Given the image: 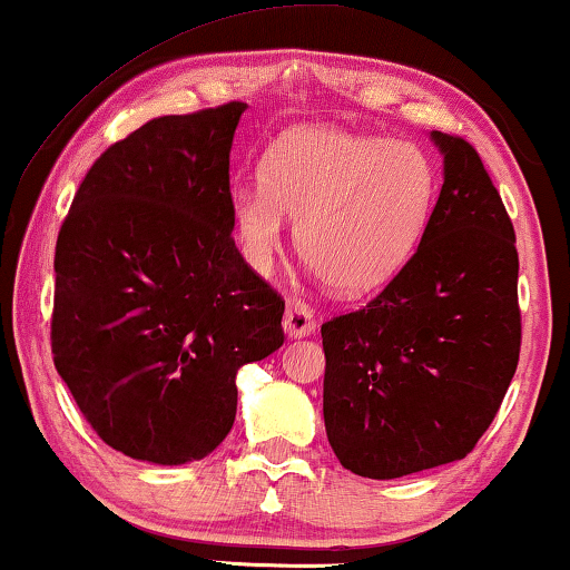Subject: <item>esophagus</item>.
<instances>
[{
  "label": "esophagus",
  "mask_w": 570,
  "mask_h": 570,
  "mask_svg": "<svg viewBox=\"0 0 570 570\" xmlns=\"http://www.w3.org/2000/svg\"><path fill=\"white\" fill-rule=\"evenodd\" d=\"M283 330L291 340H301V337H308V334H314L316 332L314 311H311L306 303L291 298V301H287V308H285Z\"/></svg>",
  "instance_id": "obj_1"
}]
</instances>
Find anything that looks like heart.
Instances as JSON below:
<instances>
[{
    "mask_svg": "<svg viewBox=\"0 0 570 570\" xmlns=\"http://www.w3.org/2000/svg\"><path fill=\"white\" fill-rule=\"evenodd\" d=\"M435 189L431 155L415 142L301 127L272 147L262 186L233 194V230L246 262L269 272L291 217L301 259L326 285L371 293L400 275L423 244Z\"/></svg>",
    "mask_w": 570,
    "mask_h": 570,
    "instance_id": "heart-1",
    "label": "heart"
}]
</instances>
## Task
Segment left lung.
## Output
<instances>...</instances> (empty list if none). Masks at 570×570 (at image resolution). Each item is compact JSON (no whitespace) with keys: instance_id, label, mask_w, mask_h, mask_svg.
Instances as JSON below:
<instances>
[{"instance_id":"obj_1","label":"left lung","mask_w":570,"mask_h":570,"mask_svg":"<svg viewBox=\"0 0 570 570\" xmlns=\"http://www.w3.org/2000/svg\"><path fill=\"white\" fill-rule=\"evenodd\" d=\"M428 137L443 186L423 244L368 306L322 326L326 439L371 480L464 459L519 363V254L501 194L470 142Z\"/></svg>"}]
</instances>
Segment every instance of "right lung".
Here are the masks:
<instances>
[{"label":"right lung","mask_w":570,"mask_h":570,"mask_svg":"<svg viewBox=\"0 0 570 570\" xmlns=\"http://www.w3.org/2000/svg\"><path fill=\"white\" fill-rule=\"evenodd\" d=\"M246 104L160 116L108 147L59 230L51 350L108 446L163 466L220 446L240 365L283 347L285 301L233 240Z\"/></svg>","instance_id":"right-lung-1"}]
</instances>
